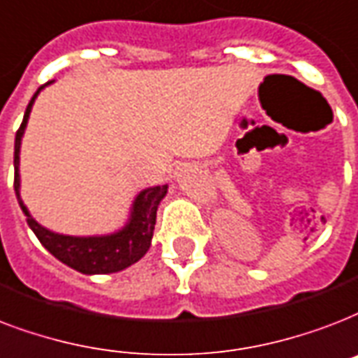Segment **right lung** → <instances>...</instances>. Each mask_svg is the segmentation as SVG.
I'll return each mask as SVG.
<instances>
[{
	"mask_svg": "<svg viewBox=\"0 0 358 358\" xmlns=\"http://www.w3.org/2000/svg\"><path fill=\"white\" fill-rule=\"evenodd\" d=\"M48 84H52V80L43 84L35 92V95L31 97L26 108L20 129L16 131L15 191L18 204H20L22 212L26 215L29 229L34 231L41 244L45 245L46 250L58 261H62L71 268L78 270L82 274H90V276L92 274L120 272V270L135 264L138 259H143L150 250L152 236H154L157 206L163 201V197L167 195L169 185H154V187L141 191L133 201L129 220L116 233L101 234V236H69V234L54 233L50 229L43 227L41 223L35 222L20 197V171H18V167H20V144L24 131H26L27 118H29V113H31V106H34L37 95L41 94V90L48 86Z\"/></svg>",
	"mask_w": 358,
	"mask_h": 358,
	"instance_id": "add662e5",
	"label": "right lung"
}]
</instances>
